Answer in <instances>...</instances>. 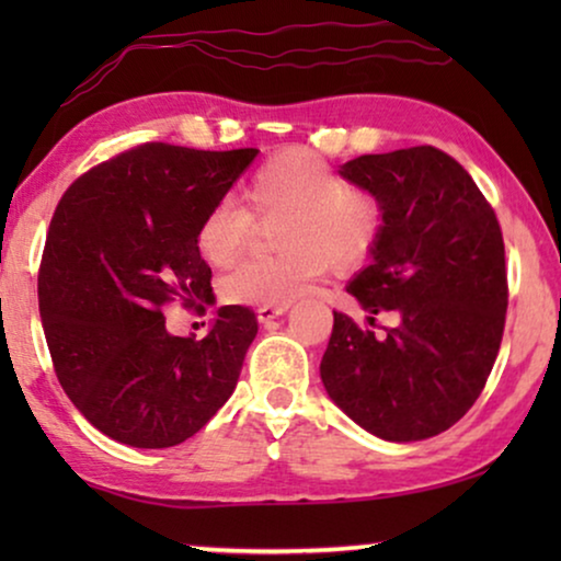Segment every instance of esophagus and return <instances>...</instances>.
<instances>
[{
	"label": "esophagus",
	"instance_id": "obj_1",
	"mask_svg": "<svg viewBox=\"0 0 561 561\" xmlns=\"http://www.w3.org/2000/svg\"><path fill=\"white\" fill-rule=\"evenodd\" d=\"M288 311V304L286 306H257V319L267 324V321L283 317V313Z\"/></svg>",
	"mask_w": 561,
	"mask_h": 561
}]
</instances>
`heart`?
Returning a JSON list of instances; mask_svg holds the SVG:
<instances>
[{
	"instance_id": "heart-1",
	"label": "heart",
	"mask_w": 561,
	"mask_h": 561,
	"mask_svg": "<svg viewBox=\"0 0 561 561\" xmlns=\"http://www.w3.org/2000/svg\"><path fill=\"white\" fill-rule=\"evenodd\" d=\"M244 204L221 198L204 214L196 232L198 252L214 265H229L248 248L255 219L278 221L275 257L242 260L221 280L232 304L286 306L327 273L329 265L352 271L378 250L386 229L380 198L347 186L327 160L306 148L267 158L244 183Z\"/></svg>"
}]
</instances>
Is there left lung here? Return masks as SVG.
Returning <instances> with one entry per match:
<instances>
[{
	"instance_id": "8db88e82",
	"label": "left lung",
	"mask_w": 561,
	"mask_h": 561,
	"mask_svg": "<svg viewBox=\"0 0 561 561\" xmlns=\"http://www.w3.org/2000/svg\"><path fill=\"white\" fill-rule=\"evenodd\" d=\"M344 179L380 198L382 240L347 290L370 313L334 311L321 380L352 421L388 442L455 426L501 350L508 273L493 206L455 158L432 145L359 156ZM399 313L386 335L374 313Z\"/></svg>"
}]
</instances>
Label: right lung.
I'll use <instances>...</instances> for the list:
<instances>
[{
    "label": "right lung",
    "mask_w": 561,
    "mask_h": 561,
    "mask_svg": "<svg viewBox=\"0 0 561 561\" xmlns=\"http://www.w3.org/2000/svg\"><path fill=\"white\" fill-rule=\"evenodd\" d=\"M255 156L142 142L60 196L37 271L43 332L66 396L114 442L175 447L240 380L257 334L250 306H221L198 342L168 334L163 306L211 290L198 225Z\"/></svg>",
    "instance_id": "1"
}]
</instances>
